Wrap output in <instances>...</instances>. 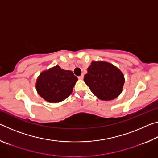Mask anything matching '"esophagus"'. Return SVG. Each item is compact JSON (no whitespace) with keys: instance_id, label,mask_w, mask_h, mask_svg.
Segmentation results:
<instances>
[{"instance_id":"34e87169","label":"esophagus","mask_w":158,"mask_h":158,"mask_svg":"<svg viewBox=\"0 0 158 158\" xmlns=\"http://www.w3.org/2000/svg\"><path fill=\"white\" fill-rule=\"evenodd\" d=\"M78 78H79V79H84V74H81V76H79V77H78Z\"/></svg>"}]
</instances>
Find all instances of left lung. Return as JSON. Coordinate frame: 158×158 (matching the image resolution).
<instances>
[{
    "instance_id": "8db88e82",
    "label": "left lung",
    "mask_w": 158,
    "mask_h": 158,
    "mask_svg": "<svg viewBox=\"0 0 158 158\" xmlns=\"http://www.w3.org/2000/svg\"><path fill=\"white\" fill-rule=\"evenodd\" d=\"M84 81L93 94L102 100L117 98L124 85V76L119 69L103 61H93L88 68Z\"/></svg>"
}]
</instances>
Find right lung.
Returning a JSON list of instances; mask_svg holds the SVG:
<instances>
[{"label": "right lung", "instance_id": "1", "mask_svg": "<svg viewBox=\"0 0 158 158\" xmlns=\"http://www.w3.org/2000/svg\"><path fill=\"white\" fill-rule=\"evenodd\" d=\"M77 77L69 70L55 66L38 77L36 89L38 94L49 102H59L70 95Z\"/></svg>", "mask_w": 158, "mask_h": 158}]
</instances>
